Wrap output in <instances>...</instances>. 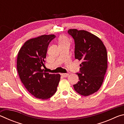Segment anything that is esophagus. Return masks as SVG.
<instances>
[{
	"label": "esophagus",
	"instance_id": "1",
	"mask_svg": "<svg viewBox=\"0 0 124 124\" xmlns=\"http://www.w3.org/2000/svg\"><path fill=\"white\" fill-rule=\"evenodd\" d=\"M61 75L63 77H67L68 76L69 74H68V73H62V74H61Z\"/></svg>",
	"mask_w": 124,
	"mask_h": 124
}]
</instances>
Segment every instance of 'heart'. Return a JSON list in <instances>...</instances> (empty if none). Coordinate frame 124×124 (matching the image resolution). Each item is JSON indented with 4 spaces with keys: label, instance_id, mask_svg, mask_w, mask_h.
<instances>
[{
    "label": "heart",
    "instance_id": "obj_1",
    "mask_svg": "<svg viewBox=\"0 0 124 124\" xmlns=\"http://www.w3.org/2000/svg\"><path fill=\"white\" fill-rule=\"evenodd\" d=\"M58 41H59V44H62L64 43H69V40L68 38L66 36H61L59 39H58Z\"/></svg>",
    "mask_w": 124,
    "mask_h": 124
}]
</instances>
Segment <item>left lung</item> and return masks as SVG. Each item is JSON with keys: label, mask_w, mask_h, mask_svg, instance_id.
I'll return each instance as SVG.
<instances>
[{"label": "left lung", "mask_w": 124, "mask_h": 124, "mask_svg": "<svg viewBox=\"0 0 124 124\" xmlns=\"http://www.w3.org/2000/svg\"><path fill=\"white\" fill-rule=\"evenodd\" d=\"M68 33L75 43V58L81 61L78 82L75 91L87 96L97 92L103 81L107 69V52L101 40L84 30L70 29Z\"/></svg>", "instance_id": "obj_1"}]
</instances>
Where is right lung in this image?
Segmentation results:
<instances>
[{
	"label": "right lung",
	"mask_w": 124,
	"mask_h": 124,
	"mask_svg": "<svg viewBox=\"0 0 124 124\" xmlns=\"http://www.w3.org/2000/svg\"><path fill=\"white\" fill-rule=\"evenodd\" d=\"M56 36L42 35L26 41L19 50L17 70L24 87L37 98L48 99L57 91L60 80L59 74L44 71L45 58L50 42Z\"/></svg>",
	"instance_id": "add662e5"
}]
</instances>
